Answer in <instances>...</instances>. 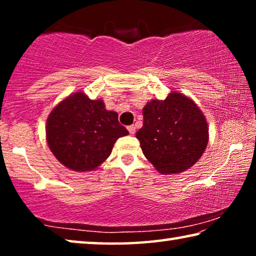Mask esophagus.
<instances>
[{
    "mask_svg": "<svg viewBox=\"0 0 256 256\" xmlns=\"http://www.w3.org/2000/svg\"><path fill=\"white\" fill-rule=\"evenodd\" d=\"M128 130L130 134H132V136L136 133V126H134V125H130V126H128Z\"/></svg>",
    "mask_w": 256,
    "mask_h": 256,
    "instance_id": "obj_1",
    "label": "esophagus"
}]
</instances>
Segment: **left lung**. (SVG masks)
Masks as SVG:
<instances>
[{
  "label": "left lung",
  "mask_w": 256,
  "mask_h": 256,
  "mask_svg": "<svg viewBox=\"0 0 256 256\" xmlns=\"http://www.w3.org/2000/svg\"><path fill=\"white\" fill-rule=\"evenodd\" d=\"M136 132L144 154L160 174L185 172L202 157L209 141L206 116L192 99L172 92L146 102Z\"/></svg>",
  "instance_id": "obj_1"
}]
</instances>
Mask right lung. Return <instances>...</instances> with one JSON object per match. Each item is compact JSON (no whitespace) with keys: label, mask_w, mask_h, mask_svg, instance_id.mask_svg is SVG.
Instances as JSON below:
<instances>
[{"label":"right lung","mask_w":256,"mask_h":256,"mask_svg":"<svg viewBox=\"0 0 256 256\" xmlns=\"http://www.w3.org/2000/svg\"><path fill=\"white\" fill-rule=\"evenodd\" d=\"M128 134L118 112L107 110L102 99L92 100L81 92L55 106L46 123L50 151L76 172L96 170L110 157L116 140Z\"/></svg>","instance_id":"right-lung-1"}]
</instances>
